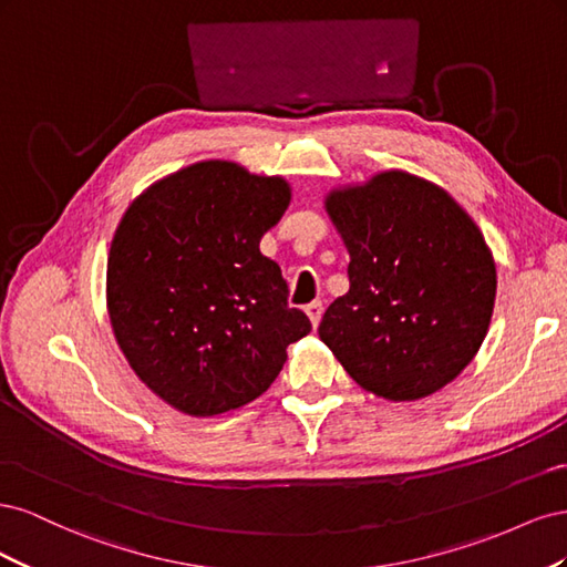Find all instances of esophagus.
Returning <instances> with one entry per match:
<instances>
[{
  "label": "esophagus",
  "instance_id": "1",
  "mask_svg": "<svg viewBox=\"0 0 567 567\" xmlns=\"http://www.w3.org/2000/svg\"><path fill=\"white\" fill-rule=\"evenodd\" d=\"M305 312H307V317H310L312 326H315V329H317L319 321H321V315H323V305H321L319 300H315V302H310V305L305 307Z\"/></svg>",
  "mask_w": 567,
  "mask_h": 567
}]
</instances>
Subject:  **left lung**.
<instances>
[{"label":"left lung","instance_id":"left-lung-1","mask_svg":"<svg viewBox=\"0 0 567 567\" xmlns=\"http://www.w3.org/2000/svg\"><path fill=\"white\" fill-rule=\"evenodd\" d=\"M323 210L350 252V290L326 310L321 342L375 398H431L489 329L496 265L483 231L450 192L406 169L333 186Z\"/></svg>","mask_w":567,"mask_h":567}]
</instances>
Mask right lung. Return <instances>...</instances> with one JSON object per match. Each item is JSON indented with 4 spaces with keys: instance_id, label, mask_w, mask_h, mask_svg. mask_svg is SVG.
<instances>
[{
    "instance_id": "1",
    "label": "right lung",
    "mask_w": 567,
    "mask_h": 567,
    "mask_svg": "<svg viewBox=\"0 0 567 567\" xmlns=\"http://www.w3.org/2000/svg\"><path fill=\"white\" fill-rule=\"evenodd\" d=\"M293 198L281 175L198 161L153 182L113 234L106 307L130 369L186 416L241 409L312 331L260 252Z\"/></svg>"
}]
</instances>
